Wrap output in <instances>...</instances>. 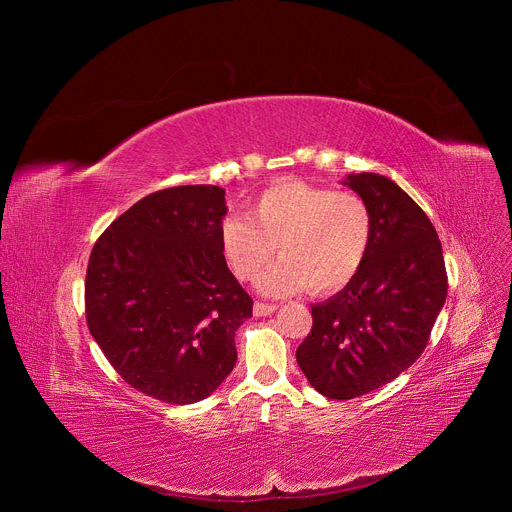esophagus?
Masks as SVG:
<instances>
[{"instance_id": "obj_1", "label": "esophagus", "mask_w": 512, "mask_h": 512, "mask_svg": "<svg viewBox=\"0 0 512 512\" xmlns=\"http://www.w3.org/2000/svg\"><path fill=\"white\" fill-rule=\"evenodd\" d=\"M275 310H277V306H273V304H263V302H255V306H253V314H255L257 318L271 316Z\"/></svg>"}]
</instances>
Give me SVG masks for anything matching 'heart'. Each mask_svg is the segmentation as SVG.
<instances>
[{
	"instance_id": "b5f03b06",
	"label": "heart",
	"mask_w": 512,
	"mask_h": 512,
	"mask_svg": "<svg viewBox=\"0 0 512 512\" xmlns=\"http://www.w3.org/2000/svg\"><path fill=\"white\" fill-rule=\"evenodd\" d=\"M373 210L356 192L304 180H281L259 192L247 216H229L218 231L221 255L239 281H259L267 296H289L308 287L314 296L342 289L367 261L373 243Z\"/></svg>"
}]
</instances>
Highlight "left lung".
Listing matches in <instances>:
<instances>
[{
    "label": "left lung",
    "mask_w": 512,
    "mask_h": 512,
    "mask_svg": "<svg viewBox=\"0 0 512 512\" xmlns=\"http://www.w3.org/2000/svg\"><path fill=\"white\" fill-rule=\"evenodd\" d=\"M344 184L373 210V243L354 279L312 306V330L296 350L310 385L340 401L407 371L448 296L442 243L417 202L373 172L350 174Z\"/></svg>",
    "instance_id": "left-lung-1"
}]
</instances>
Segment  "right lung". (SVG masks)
I'll use <instances>...</instances> for the list:
<instances>
[{"label":"right lung","mask_w":512,"mask_h":512,"mask_svg":"<svg viewBox=\"0 0 512 512\" xmlns=\"http://www.w3.org/2000/svg\"><path fill=\"white\" fill-rule=\"evenodd\" d=\"M225 214L218 186L158 190L115 218L91 251L89 330L143 395L196 403L235 367V332L253 300L221 255Z\"/></svg>","instance_id":"right-lung-1"}]
</instances>
